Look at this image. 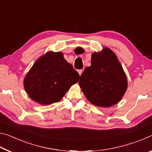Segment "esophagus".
I'll list each match as a JSON object with an SVG mask.
<instances>
[{
  "instance_id": "esophagus-1",
  "label": "esophagus",
  "mask_w": 152,
  "mask_h": 152,
  "mask_svg": "<svg viewBox=\"0 0 152 152\" xmlns=\"http://www.w3.org/2000/svg\"><path fill=\"white\" fill-rule=\"evenodd\" d=\"M82 72H83V70H78V74H80V76L81 74H82Z\"/></svg>"
}]
</instances>
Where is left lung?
Wrapping results in <instances>:
<instances>
[{
  "instance_id": "1",
  "label": "left lung",
  "mask_w": 152,
  "mask_h": 152,
  "mask_svg": "<svg viewBox=\"0 0 152 152\" xmlns=\"http://www.w3.org/2000/svg\"><path fill=\"white\" fill-rule=\"evenodd\" d=\"M78 84L87 99L101 107L118 103L127 88L122 66L116 55L107 48L92 53L91 66L84 69Z\"/></svg>"
}]
</instances>
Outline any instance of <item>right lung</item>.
Instances as JSON below:
<instances>
[{
  "label": "right lung",
  "mask_w": 152,
  "mask_h": 152,
  "mask_svg": "<svg viewBox=\"0 0 152 152\" xmlns=\"http://www.w3.org/2000/svg\"><path fill=\"white\" fill-rule=\"evenodd\" d=\"M79 78L62 53L49 51L33 64L24 79V88L34 101L51 104L60 101Z\"/></svg>",
  "instance_id": "obj_1"
}]
</instances>
